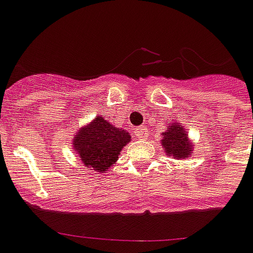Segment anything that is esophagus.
Masks as SVG:
<instances>
[{"label":"esophagus","mask_w":253,"mask_h":253,"mask_svg":"<svg viewBox=\"0 0 253 253\" xmlns=\"http://www.w3.org/2000/svg\"><path fill=\"white\" fill-rule=\"evenodd\" d=\"M146 126H143V125H142V126H138V128H136V129H135V135H136V138H138V139H145V138H146V136H148V133H146Z\"/></svg>","instance_id":"obj_1"}]
</instances>
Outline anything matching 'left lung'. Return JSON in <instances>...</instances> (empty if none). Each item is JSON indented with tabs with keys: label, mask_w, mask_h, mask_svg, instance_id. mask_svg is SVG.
Here are the masks:
<instances>
[{
	"label": "left lung",
	"mask_w": 253,
	"mask_h": 253,
	"mask_svg": "<svg viewBox=\"0 0 253 253\" xmlns=\"http://www.w3.org/2000/svg\"><path fill=\"white\" fill-rule=\"evenodd\" d=\"M163 135H165V138H163L162 143L166 148L168 156L171 155L173 158L184 159L191 153V146L187 141V133L179 124L171 125L169 131H166Z\"/></svg>",
	"instance_id": "left-lung-1"
}]
</instances>
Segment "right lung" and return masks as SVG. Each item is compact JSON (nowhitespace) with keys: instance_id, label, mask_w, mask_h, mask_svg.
Wrapping results in <instances>:
<instances>
[{"instance_id":"add662e5","label":"right lung","mask_w":253,"mask_h":253,"mask_svg":"<svg viewBox=\"0 0 253 253\" xmlns=\"http://www.w3.org/2000/svg\"><path fill=\"white\" fill-rule=\"evenodd\" d=\"M129 141L131 135L125 129L115 128L102 117H97L76 133L73 145L84 166L104 171L117 162L120 151Z\"/></svg>"}]
</instances>
